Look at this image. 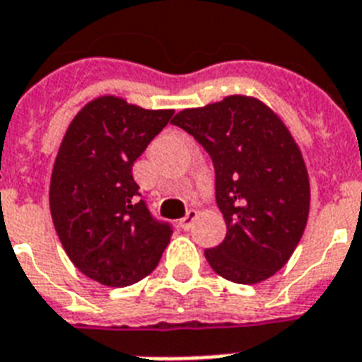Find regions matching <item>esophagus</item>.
Masks as SVG:
<instances>
[{
	"instance_id": "obj_1",
	"label": "esophagus",
	"mask_w": 362,
	"mask_h": 362,
	"mask_svg": "<svg viewBox=\"0 0 362 362\" xmlns=\"http://www.w3.org/2000/svg\"><path fill=\"white\" fill-rule=\"evenodd\" d=\"M196 218H198V211H194V209H190V211H188V213H187V216L179 220V226H181V228H183L185 231H188V229L192 228V223H194V220H196Z\"/></svg>"
}]
</instances>
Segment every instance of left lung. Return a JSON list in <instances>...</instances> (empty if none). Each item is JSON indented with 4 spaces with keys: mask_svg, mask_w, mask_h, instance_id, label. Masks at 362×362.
Here are the masks:
<instances>
[{
    "mask_svg": "<svg viewBox=\"0 0 362 362\" xmlns=\"http://www.w3.org/2000/svg\"><path fill=\"white\" fill-rule=\"evenodd\" d=\"M172 124L192 134L214 164L228 233L205 250L211 268L240 285L272 277L294 253L309 216V174L291 131L250 95L185 109Z\"/></svg>",
    "mask_w": 362,
    "mask_h": 362,
    "instance_id": "1",
    "label": "left lung"
}]
</instances>
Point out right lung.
I'll list each match as a JSON object with an SVG mask.
<instances>
[{"label":"right lung","instance_id":"add662e5","mask_svg":"<svg viewBox=\"0 0 362 362\" xmlns=\"http://www.w3.org/2000/svg\"><path fill=\"white\" fill-rule=\"evenodd\" d=\"M174 110H148L101 95L76 115L52 172L49 209L70 261L107 286H129L159 264L172 226L155 220L133 163Z\"/></svg>","mask_w":362,"mask_h":362}]
</instances>
